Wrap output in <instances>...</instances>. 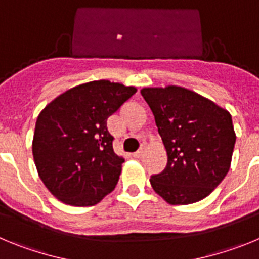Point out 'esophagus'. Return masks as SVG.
<instances>
[{
    "mask_svg": "<svg viewBox=\"0 0 259 259\" xmlns=\"http://www.w3.org/2000/svg\"><path fill=\"white\" fill-rule=\"evenodd\" d=\"M143 153H144L143 149H139L136 153H134V157L135 158H140L141 155H143Z\"/></svg>",
    "mask_w": 259,
    "mask_h": 259,
    "instance_id": "obj_1",
    "label": "esophagus"
}]
</instances>
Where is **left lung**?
<instances>
[{"label":"left lung","mask_w":259,"mask_h":259,"mask_svg":"<svg viewBox=\"0 0 259 259\" xmlns=\"http://www.w3.org/2000/svg\"><path fill=\"white\" fill-rule=\"evenodd\" d=\"M167 152V166L150 184L171 205L197 202L227 175L236 135L227 110L182 87L144 88Z\"/></svg>","instance_id":"8db88e82"}]
</instances>
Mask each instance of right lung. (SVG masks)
Returning a JSON list of instances; mask_svg holds the SVG:
<instances>
[{"instance_id": "right-lung-1", "label": "right lung", "mask_w": 259, "mask_h": 259, "mask_svg": "<svg viewBox=\"0 0 259 259\" xmlns=\"http://www.w3.org/2000/svg\"><path fill=\"white\" fill-rule=\"evenodd\" d=\"M135 93V87L97 80L68 89L41 111L32 153L59 201L93 206L115 188L124 158L114 153L107 118Z\"/></svg>"}]
</instances>
